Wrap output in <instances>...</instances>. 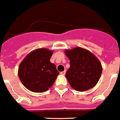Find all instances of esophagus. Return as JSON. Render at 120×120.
Returning a JSON list of instances; mask_svg holds the SVG:
<instances>
[{
	"mask_svg": "<svg viewBox=\"0 0 120 120\" xmlns=\"http://www.w3.org/2000/svg\"><path fill=\"white\" fill-rule=\"evenodd\" d=\"M66 73V71L65 70V71H62V72H61V75H65Z\"/></svg>",
	"mask_w": 120,
	"mask_h": 120,
	"instance_id": "1",
	"label": "esophagus"
}]
</instances>
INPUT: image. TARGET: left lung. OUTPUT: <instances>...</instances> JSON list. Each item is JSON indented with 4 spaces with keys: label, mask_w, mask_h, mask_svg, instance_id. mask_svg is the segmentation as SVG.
<instances>
[{
    "label": "left lung",
    "mask_w": 120,
    "mask_h": 120,
    "mask_svg": "<svg viewBox=\"0 0 120 120\" xmlns=\"http://www.w3.org/2000/svg\"><path fill=\"white\" fill-rule=\"evenodd\" d=\"M70 61V67L65 77L71 87L83 92L97 84L102 68L99 60L92 53L81 47L66 50Z\"/></svg>",
    "instance_id": "1"
}]
</instances>
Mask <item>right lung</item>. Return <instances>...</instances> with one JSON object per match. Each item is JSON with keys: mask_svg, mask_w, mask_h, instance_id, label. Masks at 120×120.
Instances as JSON below:
<instances>
[{"mask_svg": "<svg viewBox=\"0 0 120 120\" xmlns=\"http://www.w3.org/2000/svg\"><path fill=\"white\" fill-rule=\"evenodd\" d=\"M52 51L38 49L25 57L18 68V76L22 84L34 92H43L51 87L59 73L50 62Z\"/></svg>", "mask_w": 120, "mask_h": 120, "instance_id": "right-lung-1", "label": "right lung"}]
</instances>
